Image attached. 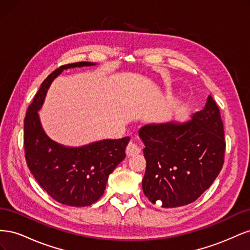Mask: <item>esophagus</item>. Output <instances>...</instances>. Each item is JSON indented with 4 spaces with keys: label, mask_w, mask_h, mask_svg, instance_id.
<instances>
[{
    "label": "esophagus",
    "mask_w": 250,
    "mask_h": 250,
    "mask_svg": "<svg viewBox=\"0 0 250 250\" xmlns=\"http://www.w3.org/2000/svg\"><path fill=\"white\" fill-rule=\"evenodd\" d=\"M141 153V148L138 146L137 143L130 142L126 147V155L128 157H132Z\"/></svg>",
    "instance_id": "34e87169"
}]
</instances>
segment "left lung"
Here are the masks:
<instances>
[{
	"label": "left lung",
	"mask_w": 250,
	"mask_h": 250,
	"mask_svg": "<svg viewBox=\"0 0 250 250\" xmlns=\"http://www.w3.org/2000/svg\"><path fill=\"white\" fill-rule=\"evenodd\" d=\"M139 135L145 144L143 192L162 208L183 207L197 200L222 169L224 127L211 96L188 122L145 125Z\"/></svg>",
	"instance_id": "obj_1"
}]
</instances>
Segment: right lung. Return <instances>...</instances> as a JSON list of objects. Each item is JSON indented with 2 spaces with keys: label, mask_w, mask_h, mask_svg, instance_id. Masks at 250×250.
Wrapping results in <instances>:
<instances>
[{
  "label": "right lung",
  "mask_w": 250,
  "mask_h": 250,
  "mask_svg": "<svg viewBox=\"0 0 250 250\" xmlns=\"http://www.w3.org/2000/svg\"><path fill=\"white\" fill-rule=\"evenodd\" d=\"M75 62L59 66L43 80L24 120V147L28 168L39 185L59 203L88 207L104 193L109 174L122 162L130 139L103 140L71 148L59 145L42 130L39 109L51 82L65 69L94 65Z\"/></svg>",
  "instance_id": "1"
}]
</instances>
